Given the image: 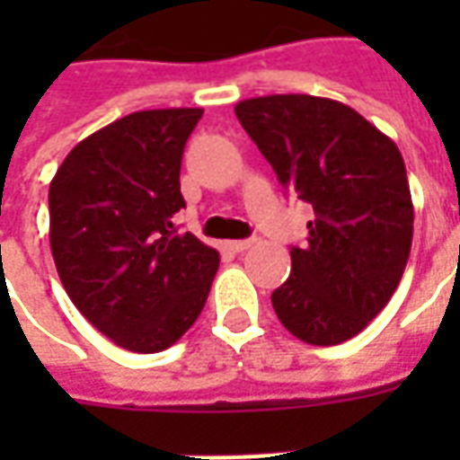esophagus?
Wrapping results in <instances>:
<instances>
[{
  "mask_svg": "<svg viewBox=\"0 0 460 460\" xmlns=\"http://www.w3.org/2000/svg\"><path fill=\"white\" fill-rule=\"evenodd\" d=\"M253 246V239H241V241H229V249L236 251V253H241V251H246Z\"/></svg>",
  "mask_w": 460,
  "mask_h": 460,
  "instance_id": "obj_1",
  "label": "esophagus"
}]
</instances>
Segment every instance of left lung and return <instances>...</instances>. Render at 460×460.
<instances>
[{
	"mask_svg": "<svg viewBox=\"0 0 460 460\" xmlns=\"http://www.w3.org/2000/svg\"><path fill=\"white\" fill-rule=\"evenodd\" d=\"M283 190L313 204L308 243L290 249L270 303L308 345H340L379 315L404 276L414 204L402 152L349 105L305 93L236 103Z\"/></svg>",
	"mask_w": 460,
	"mask_h": 460,
	"instance_id": "1",
	"label": "left lung"
}]
</instances>
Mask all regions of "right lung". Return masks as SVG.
Returning a JSON list of instances; mask_svg holds the SVG:
<instances>
[{
    "label": "right lung",
    "instance_id": "add662e5",
    "mask_svg": "<svg viewBox=\"0 0 460 460\" xmlns=\"http://www.w3.org/2000/svg\"><path fill=\"white\" fill-rule=\"evenodd\" d=\"M201 108L140 111L66 155L49 187L58 279L84 318L130 352H162L194 325L219 251L177 234L181 155Z\"/></svg>",
    "mask_w": 460,
    "mask_h": 460
}]
</instances>
